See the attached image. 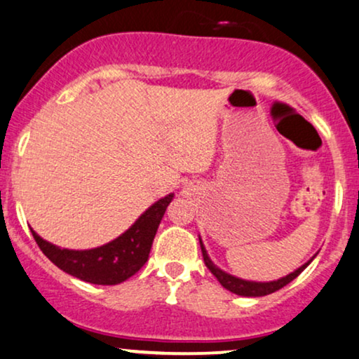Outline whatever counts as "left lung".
Segmentation results:
<instances>
[{
	"label": "left lung",
	"instance_id": "8db88e82",
	"mask_svg": "<svg viewBox=\"0 0 359 359\" xmlns=\"http://www.w3.org/2000/svg\"><path fill=\"white\" fill-rule=\"evenodd\" d=\"M200 245H201V251H203V259H205V264L208 266V269H210V271L215 274L216 280L221 283V286L226 287V290L231 291V293L240 294V296H255V298H256V296L271 294V293H274V291L281 290L283 286H286L287 283L293 281L294 278L298 276V274L302 273L303 269L306 268L309 263H311V259H309L308 263H304L303 266H299L298 269H296V271L286 274V276H283V278H280V280H276V281H268V283L246 281V280H241V278L233 276V274L224 273L223 269H219L218 266H216L213 261L210 259V256H208L205 246H203L201 238H200ZM313 258H315V256H313Z\"/></svg>",
	"mask_w": 359,
	"mask_h": 359
}]
</instances>
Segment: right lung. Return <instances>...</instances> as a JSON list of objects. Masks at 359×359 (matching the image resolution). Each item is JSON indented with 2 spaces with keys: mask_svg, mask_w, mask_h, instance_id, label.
<instances>
[{
  "mask_svg": "<svg viewBox=\"0 0 359 359\" xmlns=\"http://www.w3.org/2000/svg\"><path fill=\"white\" fill-rule=\"evenodd\" d=\"M171 200L172 194L161 198L121 236L93 250H65L44 241L33 229L31 233L44 256L65 273L93 285H118L138 273L148 261L154 234Z\"/></svg>",
  "mask_w": 359,
  "mask_h": 359,
  "instance_id": "add662e5",
  "label": "right lung"
}]
</instances>
